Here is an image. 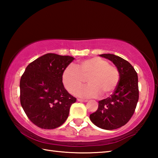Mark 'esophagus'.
I'll list each match as a JSON object with an SVG mask.
<instances>
[{
    "label": "esophagus",
    "instance_id": "34e87169",
    "mask_svg": "<svg viewBox=\"0 0 158 158\" xmlns=\"http://www.w3.org/2000/svg\"><path fill=\"white\" fill-rule=\"evenodd\" d=\"M77 100L79 102H88L87 100H82V99H77Z\"/></svg>",
    "mask_w": 158,
    "mask_h": 158
}]
</instances>
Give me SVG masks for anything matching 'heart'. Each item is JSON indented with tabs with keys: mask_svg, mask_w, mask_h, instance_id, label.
<instances>
[{
	"mask_svg": "<svg viewBox=\"0 0 158 158\" xmlns=\"http://www.w3.org/2000/svg\"><path fill=\"white\" fill-rule=\"evenodd\" d=\"M86 77L89 84L77 89ZM119 79L116 67L100 57L81 60L76 67L69 65L62 73L63 84L68 91L73 93L77 89L75 94L82 98H96L101 93L105 95L110 94L116 89Z\"/></svg>",
	"mask_w": 158,
	"mask_h": 158,
	"instance_id": "obj_1",
	"label": "heart"
}]
</instances>
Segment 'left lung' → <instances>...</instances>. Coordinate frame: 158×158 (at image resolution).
Listing matches in <instances>:
<instances>
[{
  "mask_svg": "<svg viewBox=\"0 0 158 158\" xmlns=\"http://www.w3.org/2000/svg\"><path fill=\"white\" fill-rule=\"evenodd\" d=\"M100 56L109 59L119 71L118 84L110 97L98 102V109L90 115L93 124L104 130H115L123 126L134 114L139 100L138 76L132 65L114 54Z\"/></svg>",
  "mask_w": 158,
  "mask_h": 158,
  "instance_id": "8db88e82",
  "label": "left lung"
}]
</instances>
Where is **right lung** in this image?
<instances>
[{
    "instance_id": "add662e5",
    "label": "right lung",
    "mask_w": 158,
    "mask_h": 158,
    "mask_svg": "<svg viewBox=\"0 0 158 158\" xmlns=\"http://www.w3.org/2000/svg\"><path fill=\"white\" fill-rule=\"evenodd\" d=\"M74 58L47 53L26 67L20 80V102L30 121L42 129H54L68 118L77 99L64 88L62 73Z\"/></svg>"
}]
</instances>
